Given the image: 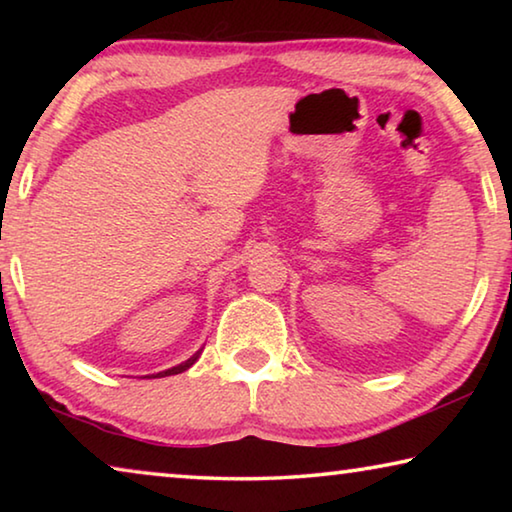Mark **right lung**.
I'll use <instances>...</instances> for the list:
<instances>
[{"instance_id":"add662e5","label":"right lung","mask_w":512,"mask_h":512,"mask_svg":"<svg viewBox=\"0 0 512 512\" xmlns=\"http://www.w3.org/2000/svg\"><path fill=\"white\" fill-rule=\"evenodd\" d=\"M198 354H201V352H196L192 359H187L185 363H180V366H176V368H169V370H164V372H158V375H155V377H169V375H178V372H183V370H187L189 366H194L196 359H198Z\"/></svg>"}]
</instances>
